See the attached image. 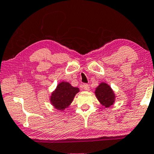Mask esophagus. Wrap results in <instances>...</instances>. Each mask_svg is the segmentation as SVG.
<instances>
[{
  "label": "esophagus",
  "mask_w": 154,
  "mask_h": 154,
  "mask_svg": "<svg viewBox=\"0 0 154 154\" xmlns=\"http://www.w3.org/2000/svg\"><path fill=\"white\" fill-rule=\"evenodd\" d=\"M81 88L85 91H89V88H90L89 85H88V84H85V83L82 84V85H81Z\"/></svg>",
  "instance_id": "34e87169"
}]
</instances>
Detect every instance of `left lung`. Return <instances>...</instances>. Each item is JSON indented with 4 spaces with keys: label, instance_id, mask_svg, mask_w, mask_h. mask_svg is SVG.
<instances>
[{
    "label": "left lung",
    "instance_id": "1",
    "mask_svg": "<svg viewBox=\"0 0 154 154\" xmlns=\"http://www.w3.org/2000/svg\"><path fill=\"white\" fill-rule=\"evenodd\" d=\"M95 94L99 102L104 107H110L115 102L116 96L114 92L110 86L105 82L99 84V85L96 88Z\"/></svg>",
    "mask_w": 154,
    "mask_h": 154
}]
</instances>
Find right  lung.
<instances>
[{
    "mask_svg": "<svg viewBox=\"0 0 154 154\" xmlns=\"http://www.w3.org/2000/svg\"><path fill=\"white\" fill-rule=\"evenodd\" d=\"M80 91L67 82H61L57 85L50 96V102L58 110H64L71 104L74 96Z\"/></svg>",
    "mask_w": 154,
    "mask_h": 154,
    "instance_id": "1",
    "label": "right lung"
}]
</instances>
